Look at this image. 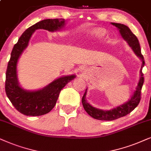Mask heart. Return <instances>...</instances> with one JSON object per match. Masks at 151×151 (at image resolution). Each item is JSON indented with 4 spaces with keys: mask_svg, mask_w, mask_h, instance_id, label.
Here are the masks:
<instances>
[{
    "mask_svg": "<svg viewBox=\"0 0 151 151\" xmlns=\"http://www.w3.org/2000/svg\"><path fill=\"white\" fill-rule=\"evenodd\" d=\"M92 33H93V35L95 36L96 37L101 38L105 35L106 32L105 30L101 29V28H96V29H94L93 31H92Z\"/></svg>",
    "mask_w": 151,
    "mask_h": 151,
    "instance_id": "b5f03b06",
    "label": "heart"
}]
</instances>
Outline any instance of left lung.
<instances>
[{"instance_id":"left-lung-1","label":"left lung","mask_w":151,"mask_h":151,"mask_svg":"<svg viewBox=\"0 0 151 151\" xmlns=\"http://www.w3.org/2000/svg\"><path fill=\"white\" fill-rule=\"evenodd\" d=\"M111 24L117 27V29H119L120 35H122V38L128 43L130 47L133 50L134 54L142 59V65L141 70H140L141 78H140L138 85L136 88L135 92H134V94L132 95L131 99L128 100L126 104H122L116 108H113L110 110H103L92 106L90 104L88 103L86 99L87 89L86 90L81 101L84 109L92 117L96 119L104 120V121H112V120L119 119L120 117H122V116H124L130 113L139 104L140 100H141L142 88L144 81V74L142 73V68L144 67V64H145V61H144L143 55H142L141 48H140V45L137 38L132 33L131 30L129 29V27L126 25L121 23H111Z\"/></svg>"}]
</instances>
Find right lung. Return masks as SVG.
<instances>
[{"label":"right lung","mask_w":151,"mask_h":151,"mask_svg":"<svg viewBox=\"0 0 151 151\" xmlns=\"http://www.w3.org/2000/svg\"><path fill=\"white\" fill-rule=\"evenodd\" d=\"M64 25L63 19L43 20L27 28L14 46L6 71L5 92L16 109L25 115L40 116L51 111L56 105L61 90L68 82L75 78V75L60 77L37 91L23 90L19 86L17 79L18 60L27 47L35 30L43 29L55 32L61 29Z\"/></svg>","instance_id":"right-lung-1"}]
</instances>
